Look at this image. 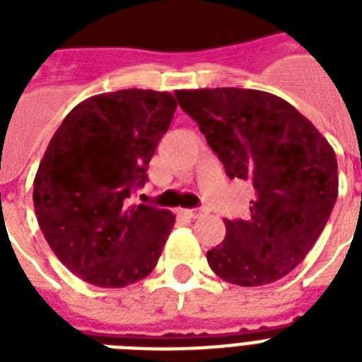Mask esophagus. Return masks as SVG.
I'll use <instances>...</instances> for the list:
<instances>
[{"mask_svg": "<svg viewBox=\"0 0 362 362\" xmlns=\"http://www.w3.org/2000/svg\"><path fill=\"white\" fill-rule=\"evenodd\" d=\"M184 214L187 216V218H192V220H195V218H201V216L204 214V210L201 209H193V210H184Z\"/></svg>", "mask_w": 362, "mask_h": 362, "instance_id": "1", "label": "esophagus"}]
</instances>
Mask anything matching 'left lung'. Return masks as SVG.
<instances>
[{
    "label": "left lung",
    "mask_w": 362,
    "mask_h": 362,
    "mask_svg": "<svg viewBox=\"0 0 362 362\" xmlns=\"http://www.w3.org/2000/svg\"><path fill=\"white\" fill-rule=\"evenodd\" d=\"M176 98L227 176L255 192L246 220H223L226 238L206 252L210 269L235 286L280 280L306 257L337 203L334 150L308 118L269 92L203 88L178 90Z\"/></svg>",
    "instance_id": "1"
}]
</instances>
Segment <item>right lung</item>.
Returning a JSON list of instances; mask_svg holds the SVG:
<instances>
[{
    "mask_svg": "<svg viewBox=\"0 0 362 362\" xmlns=\"http://www.w3.org/2000/svg\"><path fill=\"white\" fill-rule=\"evenodd\" d=\"M175 110L169 92L99 93L48 142L33 180L37 221L56 257L92 286L125 287L158 264L175 214L125 199L146 182Z\"/></svg>",
    "mask_w": 362,
    "mask_h": 362,
    "instance_id": "right-lung-1",
    "label": "right lung"
}]
</instances>
